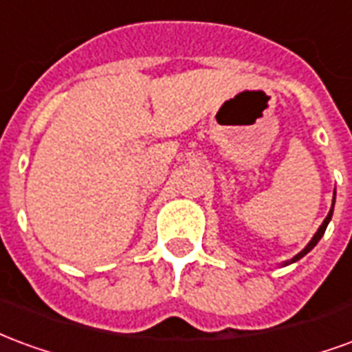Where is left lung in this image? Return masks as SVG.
Wrapping results in <instances>:
<instances>
[{
    "label": "left lung",
    "mask_w": 352,
    "mask_h": 352,
    "mask_svg": "<svg viewBox=\"0 0 352 352\" xmlns=\"http://www.w3.org/2000/svg\"><path fill=\"white\" fill-rule=\"evenodd\" d=\"M333 201H336V192H333ZM332 211H333V206H332V209H330V213H328V217H326V219H324V222L320 224V228H318L317 234H315V236H313V239H311L309 243H307V247H305V249H303L302 252H298V254H296L294 258L290 260L288 264H292V262H296V260H300V258H302V256H305V254H307V252H309L311 249H313V247H315V245L318 243V239L324 236L326 226H328V222H330V219H332Z\"/></svg>",
    "instance_id": "left-lung-1"
}]
</instances>
